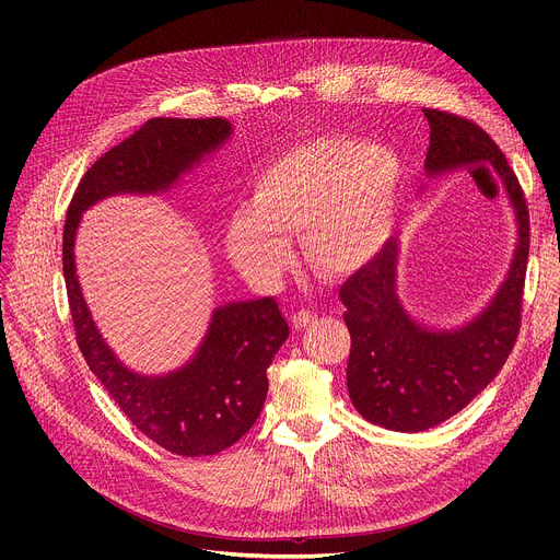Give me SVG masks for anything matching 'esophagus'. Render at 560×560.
<instances>
[{
	"mask_svg": "<svg viewBox=\"0 0 560 560\" xmlns=\"http://www.w3.org/2000/svg\"><path fill=\"white\" fill-rule=\"evenodd\" d=\"M314 322H316V314L310 312V310H299V312L292 314V326H294L296 330H303V328L312 326Z\"/></svg>",
	"mask_w": 560,
	"mask_h": 560,
	"instance_id": "1",
	"label": "esophagus"
}]
</instances>
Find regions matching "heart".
<instances>
[{
  "instance_id": "obj_1",
  "label": "heart",
  "mask_w": 560,
  "mask_h": 560,
  "mask_svg": "<svg viewBox=\"0 0 560 560\" xmlns=\"http://www.w3.org/2000/svg\"><path fill=\"white\" fill-rule=\"evenodd\" d=\"M404 192V164L357 137H318L288 148L257 173L248 210L225 225V253L255 283H275L292 259L285 234L303 232L314 270L343 279L385 248Z\"/></svg>"
}]
</instances>
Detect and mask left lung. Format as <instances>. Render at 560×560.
<instances>
[{"label":"left lung","instance_id":"obj_1","mask_svg":"<svg viewBox=\"0 0 560 560\" xmlns=\"http://www.w3.org/2000/svg\"><path fill=\"white\" fill-rule=\"evenodd\" d=\"M423 113L430 124L428 175L494 166L516 212L518 244L492 303L458 330H428L398 303L396 238L341 285L343 318L352 337L350 398L363 419L394 432H423L447 421L499 374L521 330L529 257V210L501 148L465 117L436 108Z\"/></svg>","mask_w":560,"mask_h":560}]
</instances>
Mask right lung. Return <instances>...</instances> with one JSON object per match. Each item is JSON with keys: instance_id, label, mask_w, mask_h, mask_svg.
I'll return each mask as SVG.
<instances>
[{"instance_id": "obj_1", "label": "right lung", "mask_w": 560, "mask_h": 560, "mask_svg": "<svg viewBox=\"0 0 560 560\" xmlns=\"http://www.w3.org/2000/svg\"><path fill=\"white\" fill-rule=\"evenodd\" d=\"M232 132L221 117L148 119L86 171L63 225V279L77 346L121 412L150 441L179 456H210L242 439L257 421L268 368L290 328L272 296L217 307L190 363L166 376H141L104 343L74 275V232L82 212L119 192L168 190Z\"/></svg>"}]
</instances>
